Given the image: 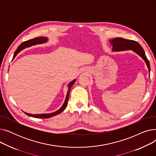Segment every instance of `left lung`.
<instances>
[{
  "instance_id": "left-lung-1",
  "label": "left lung",
  "mask_w": 156,
  "mask_h": 156,
  "mask_svg": "<svg viewBox=\"0 0 156 156\" xmlns=\"http://www.w3.org/2000/svg\"><path fill=\"white\" fill-rule=\"evenodd\" d=\"M110 43L112 45V51H122L127 50H133L136 54H138L140 57H142L147 64L148 67L149 71H151L150 63L145 55V51L142 47V46L139 44L137 42L132 40H128L123 38H115L111 41Z\"/></svg>"
}]
</instances>
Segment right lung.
<instances>
[{
  "mask_svg": "<svg viewBox=\"0 0 156 156\" xmlns=\"http://www.w3.org/2000/svg\"><path fill=\"white\" fill-rule=\"evenodd\" d=\"M47 38L44 37H36V38H35L34 39H31V40L25 41V42H24L21 44H20V45L18 47V48L16 49V51H15L14 54L13 55V58L12 59H14V57L16 56V55H17L21 50H23V49H24V48L28 47H30L31 45H36V44L45 43V42H47ZM75 81H76L75 80H74L73 81H72L69 84V85H68L69 90H68V93H67L65 101H64V102L62 107L59 110H57V111H55L54 112H52V113H50V114H31L27 113L25 112H24L27 115H28L29 116H31V117H33V118H51L52 116H56V115H57V114H60L61 112H62L66 108V106L68 105V100H69V92H70V90H71V87L73 85L74 83H75Z\"/></svg>",
  "mask_w": 156,
  "mask_h": 156,
  "instance_id": "1",
  "label": "right lung"
}]
</instances>
